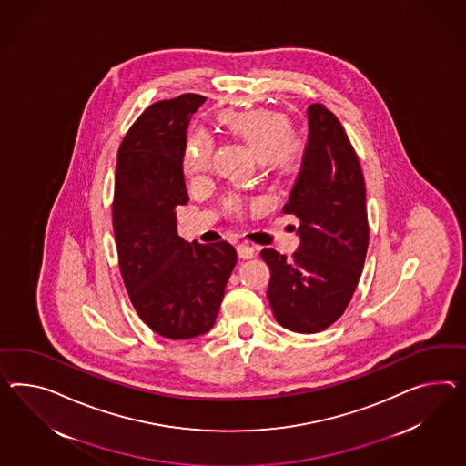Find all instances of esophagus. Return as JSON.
Returning <instances> with one entry per match:
<instances>
[{"instance_id":"obj_1","label":"esophagus","mask_w":466,"mask_h":466,"mask_svg":"<svg viewBox=\"0 0 466 466\" xmlns=\"http://www.w3.org/2000/svg\"><path fill=\"white\" fill-rule=\"evenodd\" d=\"M237 251H238L239 258H243V260H250L255 257V248L247 243H239Z\"/></svg>"}]
</instances>
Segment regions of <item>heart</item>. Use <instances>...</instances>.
Returning <instances> with one entry per match:
<instances>
[{
  "label": "heart",
  "instance_id": "heart-1",
  "mask_svg": "<svg viewBox=\"0 0 466 466\" xmlns=\"http://www.w3.org/2000/svg\"><path fill=\"white\" fill-rule=\"evenodd\" d=\"M219 123L228 132L250 147L257 156L270 167H286L292 164L300 150L298 135L290 130V123L282 113L267 107H255L247 111H225ZM213 140L203 132L189 137L184 156L182 172L191 182H201L211 168ZM228 211L241 209L238 198H229Z\"/></svg>",
  "mask_w": 466,
  "mask_h": 466
}]
</instances>
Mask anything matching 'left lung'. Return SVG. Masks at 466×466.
Here are the masks:
<instances>
[{
	"instance_id": "obj_1",
	"label": "left lung",
	"mask_w": 466,
	"mask_h": 466,
	"mask_svg": "<svg viewBox=\"0 0 466 466\" xmlns=\"http://www.w3.org/2000/svg\"><path fill=\"white\" fill-rule=\"evenodd\" d=\"M309 138L284 213L299 218L292 258L260 251L270 268L275 319L296 333H319L345 312L369 248L365 179L345 128L319 103L308 107Z\"/></svg>"
}]
</instances>
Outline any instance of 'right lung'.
I'll return each instance as SVG.
<instances>
[{"instance_id":"right-lung-1","label":"right lung","mask_w":466,"mask_h":466,"mask_svg":"<svg viewBox=\"0 0 466 466\" xmlns=\"http://www.w3.org/2000/svg\"><path fill=\"white\" fill-rule=\"evenodd\" d=\"M204 96L147 107L118 150L113 229L125 287L140 319L168 339L208 333L216 321L237 250L177 233L176 208L189 201L182 156L187 125Z\"/></svg>"}]
</instances>
